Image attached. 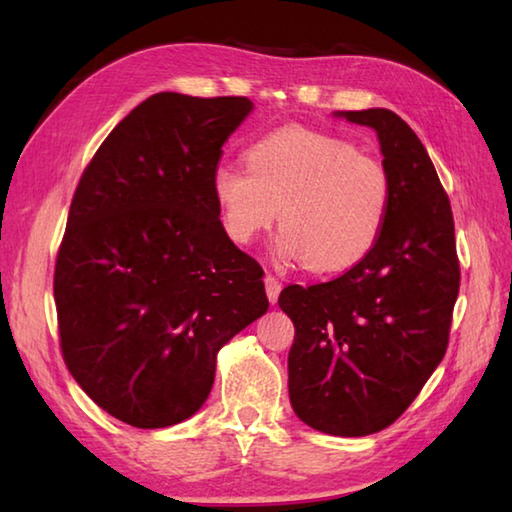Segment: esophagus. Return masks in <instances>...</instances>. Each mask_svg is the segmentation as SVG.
Returning a JSON list of instances; mask_svg holds the SVG:
<instances>
[{
  "instance_id": "esophagus-1",
  "label": "esophagus",
  "mask_w": 512,
  "mask_h": 512,
  "mask_svg": "<svg viewBox=\"0 0 512 512\" xmlns=\"http://www.w3.org/2000/svg\"><path fill=\"white\" fill-rule=\"evenodd\" d=\"M264 284H266L268 301L275 306L277 299H279V292H281V281H279L277 277H273V275H266V277H264Z\"/></svg>"
}]
</instances>
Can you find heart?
<instances>
[{"mask_svg":"<svg viewBox=\"0 0 512 512\" xmlns=\"http://www.w3.org/2000/svg\"><path fill=\"white\" fill-rule=\"evenodd\" d=\"M211 191L235 244L255 242L279 217L277 255L312 273L361 264L385 231L394 193L383 162L343 138L299 127L255 140L246 167L217 165Z\"/></svg>","mask_w":512,"mask_h":512,"instance_id":"b5f03b06","label":"heart"}]
</instances>
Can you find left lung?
Returning a JSON list of instances; mask_svg holds the SVG:
<instances>
[{
	"label": "left lung",
	"mask_w": 512,
	"mask_h": 512,
	"mask_svg": "<svg viewBox=\"0 0 512 512\" xmlns=\"http://www.w3.org/2000/svg\"><path fill=\"white\" fill-rule=\"evenodd\" d=\"M334 116L378 136L394 189L385 231L345 275L281 290L279 308L295 323L292 409L312 429L358 438L389 427L436 372L460 264L449 198L413 129L383 107Z\"/></svg>",
	"instance_id": "8db88e82"
}]
</instances>
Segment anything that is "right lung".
I'll return each mask as SVG.
<instances>
[{
  "mask_svg": "<svg viewBox=\"0 0 512 512\" xmlns=\"http://www.w3.org/2000/svg\"><path fill=\"white\" fill-rule=\"evenodd\" d=\"M253 107L149 96L76 187L54 268L61 350L85 394L132 427L191 418L217 352L268 310L264 270L226 235L211 191L222 145Z\"/></svg>",
  "mask_w": 512,
  "mask_h": 512,
  "instance_id": "add662e5",
  "label": "right lung"
}]
</instances>
